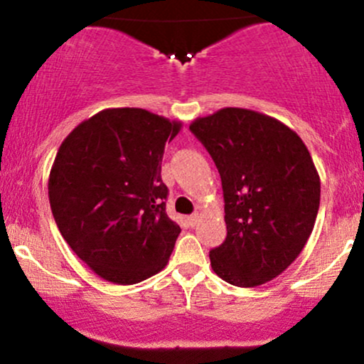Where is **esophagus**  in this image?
Listing matches in <instances>:
<instances>
[{"label":"esophagus","mask_w":364,"mask_h":364,"mask_svg":"<svg viewBox=\"0 0 364 364\" xmlns=\"http://www.w3.org/2000/svg\"><path fill=\"white\" fill-rule=\"evenodd\" d=\"M198 220H200V214H198V212H195V214H191L190 217H188V223H190L191 225H195L196 223H198Z\"/></svg>","instance_id":"1"}]
</instances>
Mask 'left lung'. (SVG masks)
Here are the masks:
<instances>
[{"label":"left lung","mask_w":364,"mask_h":364,"mask_svg":"<svg viewBox=\"0 0 364 364\" xmlns=\"http://www.w3.org/2000/svg\"><path fill=\"white\" fill-rule=\"evenodd\" d=\"M214 159L228 236L210 250L225 282L255 287L298 258L320 207V178L303 140L281 121L225 107L190 124Z\"/></svg>","instance_id":"8db88e82"}]
</instances>
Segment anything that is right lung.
I'll list each match as a JSON object with an SVG mask.
<instances>
[{"instance_id":"obj_1","label":"right lung","mask_w":364,"mask_h":364,"mask_svg":"<svg viewBox=\"0 0 364 364\" xmlns=\"http://www.w3.org/2000/svg\"><path fill=\"white\" fill-rule=\"evenodd\" d=\"M181 123L104 109L66 136L49 174V203L70 248L106 281L136 284L168 263L181 228L166 214V141Z\"/></svg>"}]
</instances>
